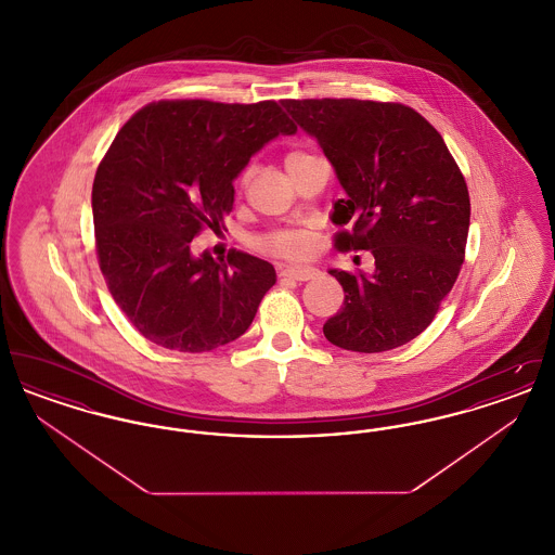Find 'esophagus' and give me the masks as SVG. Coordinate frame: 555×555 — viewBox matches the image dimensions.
<instances>
[{
    "label": "esophagus",
    "instance_id": "1",
    "mask_svg": "<svg viewBox=\"0 0 555 555\" xmlns=\"http://www.w3.org/2000/svg\"><path fill=\"white\" fill-rule=\"evenodd\" d=\"M281 274L295 279V281H312L320 274V270L312 266H287V268H283Z\"/></svg>",
    "mask_w": 555,
    "mask_h": 555
}]
</instances>
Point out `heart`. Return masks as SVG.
Segmentation results:
<instances>
[{
    "label": "heart",
    "mask_w": 555,
    "mask_h": 555,
    "mask_svg": "<svg viewBox=\"0 0 555 555\" xmlns=\"http://www.w3.org/2000/svg\"><path fill=\"white\" fill-rule=\"evenodd\" d=\"M310 158H314V154H310L306 150H293L285 159V164H287V168H293V166L304 164ZM245 183H247V172H243L241 179H238V185L243 186ZM260 245L264 247L266 251H270L274 256H283V258H301L308 251V238L299 235V233H291V231L272 233V235L262 238Z\"/></svg>",
    "instance_id": "obj_1"
}]
</instances>
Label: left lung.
Segmentation results:
<instances>
[{
    "label": "left lung",
    "mask_w": 555,
    "mask_h": 555,
    "mask_svg": "<svg viewBox=\"0 0 555 555\" xmlns=\"http://www.w3.org/2000/svg\"><path fill=\"white\" fill-rule=\"evenodd\" d=\"M335 166L339 249H366L374 274L331 270L344 308L322 326L341 349L380 353L416 339L466 256L470 195L439 131L414 107L372 100H285Z\"/></svg>",
    "instance_id": "1"
}]
</instances>
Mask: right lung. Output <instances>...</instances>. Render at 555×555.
<instances>
[{
  "mask_svg": "<svg viewBox=\"0 0 555 555\" xmlns=\"http://www.w3.org/2000/svg\"><path fill=\"white\" fill-rule=\"evenodd\" d=\"M295 122L272 100H162L134 112L100 162L91 206L107 289L152 344L202 353L241 337L276 281L231 249L195 258L191 241L233 210V179Z\"/></svg>",
  "mask_w": 555,
  "mask_h": 555,
  "instance_id": "add662e5",
  "label": "right lung"
}]
</instances>
